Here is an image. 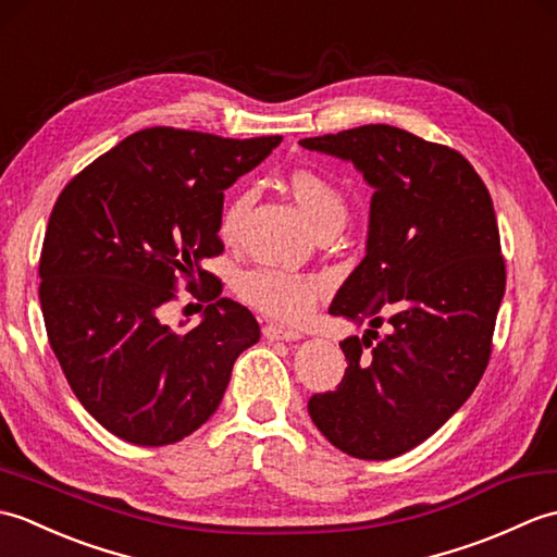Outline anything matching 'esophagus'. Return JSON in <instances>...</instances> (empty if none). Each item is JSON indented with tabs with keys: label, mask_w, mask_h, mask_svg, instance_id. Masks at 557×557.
I'll return each instance as SVG.
<instances>
[{
	"label": "esophagus",
	"mask_w": 557,
	"mask_h": 557,
	"mask_svg": "<svg viewBox=\"0 0 557 557\" xmlns=\"http://www.w3.org/2000/svg\"><path fill=\"white\" fill-rule=\"evenodd\" d=\"M263 337L270 342H297L304 337L301 330L285 327V325H265L263 327Z\"/></svg>",
	"instance_id": "esophagus-1"
}]
</instances>
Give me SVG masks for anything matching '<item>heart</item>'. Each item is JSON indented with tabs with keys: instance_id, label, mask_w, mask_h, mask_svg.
<instances>
[{
	"instance_id": "heart-1",
	"label": "heart",
	"mask_w": 557,
	"mask_h": 557,
	"mask_svg": "<svg viewBox=\"0 0 557 557\" xmlns=\"http://www.w3.org/2000/svg\"><path fill=\"white\" fill-rule=\"evenodd\" d=\"M289 191L315 230L327 227V224H339V227L345 224L349 212L347 198L339 191V186L325 180L323 174L309 170L294 172L289 176ZM248 208H251V191H246V188H236L224 200L220 218V234L224 239H232L239 232ZM323 287L325 282L321 277L294 275V272L275 268H256L239 277L242 299L265 315L280 318V321L304 318L311 311Z\"/></svg>"
}]
</instances>
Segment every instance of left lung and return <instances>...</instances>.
Listing matches in <instances>:
<instances>
[{"label": "left lung", "instance_id": "left-lung-1", "mask_svg": "<svg viewBox=\"0 0 557 557\" xmlns=\"http://www.w3.org/2000/svg\"><path fill=\"white\" fill-rule=\"evenodd\" d=\"M299 146L351 162L373 188L366 256L327 309L369 330L339 342L345 377L309 413L342 453L393 459L441 429L488 366L505 294L493 200L457 150L389 124ZM383 314L394 327L379 341Z\"/></svg>", "mask_w": 557, "mask_h": 557}]
</instances>
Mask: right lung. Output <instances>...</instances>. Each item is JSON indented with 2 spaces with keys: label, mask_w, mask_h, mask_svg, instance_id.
I'll list each match as a JSON object with an SVG mask.
<instances>
[{
  "label": "right lung",
  "mask_w": 557,
  "mask_h": 557,
  "mask_svg": "<svg viewBox=\"0 0 557 557\" xmlns=\"http://www.w3.org/2000/svg\"><path fill=\"white\" fill-rule=\"evenodd\" d=\"M280 140L144 128L57 198L40 256L47 337L81 405L122 441L160 447L191 435L260 339L253 313L220 297L203 260L222 253L224 188ZM176 276L203 281L213 301L186 334L159 321Z\"/></svg>",
  "instance_id": "1"
}]
</instances>
